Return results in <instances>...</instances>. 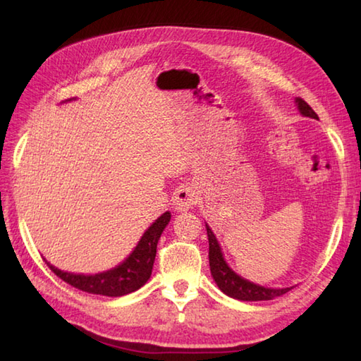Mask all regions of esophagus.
<instances>
[{
  "label": "esophagus",
  "mask_w": 361,
  "mask_h": 361,
  "mask_svg": "<svg viewBox=\"0 0 361 361\" xmlns=\"http://www.w3.org/2000/svg\"><path fill=\"white\" fill-rule=\"evenodd\" d=\"M198 202L197 190L190 186H180L176 189L175 197H173V208L176 211H188L194 208V204Z\"/></svg>",
  "instance_id": "esophagus-1"
}]
</instances>
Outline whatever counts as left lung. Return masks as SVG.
I'll list each match as a JSON object with an SVG mask.
<instances>
[{"mask_svg":"<svg viewBox=\"0 0 361 361\" xmlns=\"http://www.w3.org/2000/svg\"><path fill=\"white\" fill-rule=\"evenodd\" d=\"M295 102L298 105V110L301 111L302 116L318 119V114L313 111L312 106L305 101H302L301 97H296ZM206 231H208V240H209L211 274H212L214 281H216V283L219 286V288L224 291L225 295L231 296L234 299H239V301H270V299L286 295L288 290L293 288V287L268 288V287L257 286V283H255V282L243 279L242 276L234 273L231 268H229V265L226 264L217 237L214 235L208 224H206Z\"/></svg>","mask_w":361,"mask_h":361,"instance_id":"1","label":"left lung"}]
</instances>
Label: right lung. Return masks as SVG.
I'll use <instances>...</instances> for the list:
<instances>
[{
	"label": "right lung",
	"mask_w": 361,
	"mask_h": 361,
	"mask_svg": "<svg viewBox=\"0 0 361 361\" xmlns=\"http://www.w3.org/2000/svg\"><path fill=\"white\" fill-rule=\"evenodd\" d=\"M68 101H71V99H68ZM169 221H171V212L167 211L149 226L132 251V255L109 271L97 274H74L59 270L48 260H46V264L60 279L70 283L74 288L87 291V293L113 298L128 295L141 288L149 281L157 256V245Z\"/></svg>",
	"instance_id": "right-lung-1"
}]
</instances>
